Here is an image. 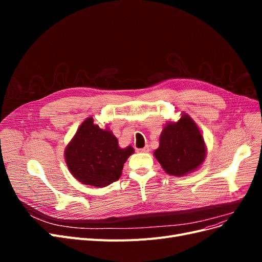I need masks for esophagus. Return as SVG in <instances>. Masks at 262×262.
<instances>
[{
    "label": "esophagus",
    "instance_id": "34e87169",
    "mask_svg": "<svg viewBox=\"0 0 262 262\" xmlns=\"http://www.w3.org/2000/svg\"><path fill=\"white\" fill-rule=\"evenodd\" d=\"M138 150H139V152H142V153H147L149 150V147L147 145H145L143 148H139Z\"/></svg>",
    "mask_w": 262,
    "mask_h": 262
}]
</instances>
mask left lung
Returning <instances> with one entry per match:
<instances>
[{
  "mask_svg": "<svg viewBox=\"0 0 262 262\" xmlns=\"http://www.w3.org/2000/svg\"><path fill=\"white\" fill-rule=\"evenodd\" d=\"M154 155L169 175L184 176L199 167L205 158V145L192 119L182 114L177 122L166 125Z\"/></svg>",
  "mask_w": 262,
  "mask_h": 262,
  "instance_id": "obj_1",
  "label": "left lung"
}]
</instances>
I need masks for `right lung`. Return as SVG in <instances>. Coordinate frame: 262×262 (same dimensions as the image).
Here are the masks:
<instances>
[{
    "mask_svg": "<svg viewBox=\"0 0 262 262\" xmlns=\"http://www.w3.org/2000/svg\"><path fill=\"white\" fill-rule=\"evenodd\" d=\"M133 152L131 146L119 147L113 132L100 129L93 118H87L67 146L66 162L83 185L105 187L120 178L123 164Z\"/></svg>",
    "mask_w": 262,
    "mask_h": 262,
    "instance_id": "right-lung-1",
    "label": "right lung"
}]
</instances>
